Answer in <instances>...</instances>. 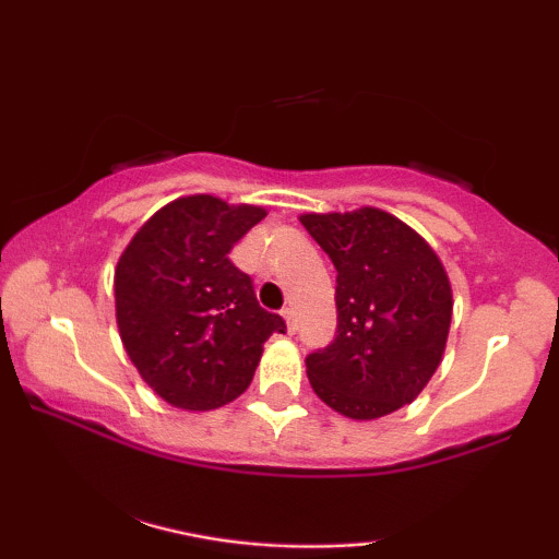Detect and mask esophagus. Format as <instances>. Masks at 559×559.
<instances>
[{"instance_id":"esophagus-1","label":"esophagus","mask_w":559,"mask_h":559,"mask_svg":"<svg viewBox=\"0 0 559 559\" xmlns=\"http://www.w3.org/2000/svg\"><path fill=\"white\" fill-rule=\"evenodd\" d=\"M282 318H285V323H287V333L293 335V333H295V318H293V310H289V308L282 310Z\"/></svg>"}]
</instances>
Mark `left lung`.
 Returning <instances> with one entry per match:
<instances>
[{
    "label": "left lung",
    "mask_w": 559,
    "mask_h": 559,
    "mask_svg": "<svg viewBox=\"0 0 559 559\" xmlns=\"http://www.w3.org/2000/svg\"><path fill=\"white\" fill-rule=\"evenodd\" d=\"M331 257L338 331L308 356L312 392L348 419H379L415 402L438 371L453 289L435 249L392 213H302Z\"/></svg>",
    "instance_id": "8db88e82"
}]
</instances>
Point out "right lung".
<instances>
[{"instance_id": "add662e5", "label": "right lung", "mask_w": 559, "mask_h": 559, "mask_svg": "<svg viewBox=\"0 0 559 559\" xmlns=\"http://www.w3.org/2000/svg\"><path fill=\"white\" fill-rule=\"evenodd\" d=\"M264 216L262 205L186 195L144 221L121 251L114 270L121 343L173 407L209 412L234 402L254 379L264 341L287 331L228 259Z\"/></svg>"}]
</instances>
